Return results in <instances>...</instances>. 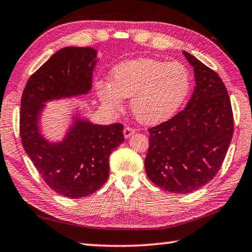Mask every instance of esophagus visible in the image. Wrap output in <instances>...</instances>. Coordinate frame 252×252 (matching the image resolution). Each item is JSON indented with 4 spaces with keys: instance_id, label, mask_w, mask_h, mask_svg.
<instances>
[{
    "instance_id": "34e87169",
    "label": "esophagus",
    "mask_w": 252,
    "mask_h": 252,
    "mask_svg": "<svg viewBox=\"0 0 252 252\" xmlns=\"http://www.w3.org/2000/svg\"><path fill=\"white\" fill-rule=\"evenodd\" d=\"M134 133H135V129H133L131 126H126L125 130H123V134H125L126 139H129V137L132 134H134Z\"/></svg>"
}]
</instances>
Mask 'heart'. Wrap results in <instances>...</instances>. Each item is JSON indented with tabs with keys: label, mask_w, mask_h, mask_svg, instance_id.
Listing matches in <instances>:
<instances>
[{
	"label": "heart",
	"mask_w": 252,
	"mask_h": 252,
	"mask_svg": "<svg viewBox=\"0 0 252 252\" xmlns=\"http://www.w3.org/2000/svg\"><path fill=\"white\" fill-rule=\"evenodd\" d=\"M191 74L185 64L155 59H137L118 64L111 84L99 82L97 93L110 109L131 99L133 115L145 125H158L178 111L189 95Z\"/></svg>",
	"instance_id": "obj_1"
}]
</instances>
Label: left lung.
I'll return each mask as SVG.
<instances>
[{
    "mask_svg": "<svg viewBox=\"0 0 252 252\" xmlns=\"http://www.w3.org/2000/svg\"><path fill=\"white\" fill-rule=\"evenodd\" d=\"M193 66L195 88L185 109L149 129L144 165L153 184L172 193H190L214 178L230 144L234 116L221 78L184 51Z\"/></svg>",
    "mask_w": 252,
    "mask_h": 252,
    "instance_id": "1",
    "label": "left lung"
}]
</instances>
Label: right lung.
Listing matches in <instances>:
<instances>
[{
  "mask_svg": "<svg viewBox=\"0 0 252 252\" xmlns=\"http://www.w3.org/2000/svg\"><path fill=\"white\" fill-rule=\"evenodd\" d=\"M95 63L93 48H63L29 77L22 96L24 150L43 181L66 198H83L100 189L109 176L111 152L125 141L121 123L99 126L76 120L58 144L44 140L39 131L43 102L90 92Z\"/></svg>",
  "mask_w": 252,
  "mask_h": 252,
  "instance_id": "add662e5",
  "label": "right lung"
}]
</instances>
